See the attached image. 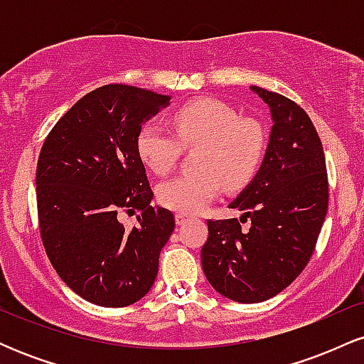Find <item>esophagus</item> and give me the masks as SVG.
<instances>
[{
    "label": "esophagus",
    "mask_w": 364,
    "mask_h": 364,
    "mask_svg": "<svg viewBox=\"0 0 364 364\" xmlns=\"http://www.w3.org/2000/svg\"><path fill=\"white\" fill-rule=\"evenodd\" d=\"M174 219H176V224L178 225H181V224H185L186 220H190L191 215L190 214H185V212H178V214L174 215Z\"/></svg>",
    "instance_id": "1"
}]
</instances>
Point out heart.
Listing matches in <instances>:
<instances>
[{
  "instance_id": "heart-1",
  "label": "heart",
  "mask_w": 364,
  "mask_h": 364,
  "mask_svg": "<svg viewBox=\"0 0 364 364\" xmlns=\"http://www.w3.org/2000/svg\"><path fill=\"white\" fill-rule=\"evenodd\" d=\"M174 132L149 121L139 129L136 152L156 174L176 166L183 147H198L193 154L195 171L171 178L157 188L159 202L179 212L202 210L225 190L248 185L267 154V129L260 121L240 118L217 99H196L171 114Z\"/></svg>"
}]
</instances>
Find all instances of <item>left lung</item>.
Listing matches in <instances>:
<instances>
[{
	"label": "left lung",
	"mask_w": 364,
	"mask_h": 364,
	"mask_svg": "<svg viewBox=\"0 0 364 364\" xmlns=\"http://www.w3.org/2000/svg\"><path fill=\"white\" fill-rule=\"evenodd\" d=\"M272 116L260 169L229 208L250 220H207L202 267L210 286L237 303L274 298L310 262L328 208L323 147L310 116L281 94L250 87Z\"/></svg>",
	"instance_id": "obj_1"
}]
</instances>
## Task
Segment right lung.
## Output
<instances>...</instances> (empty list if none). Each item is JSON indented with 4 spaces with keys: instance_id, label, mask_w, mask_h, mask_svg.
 I'll use <instances>...</instances> for the list:
<instances>
[{
    "instance_id": "right-lung-1",
    "label": "right lung",
    "mask_w": 364,
    "mask_h": 364,
    "mask_svg": "<svg viewBox=\"0 0 364 364\" xmlns=\"http://www.w3.org/2000/svg\"><path fill=\"white\" fill-rule=\"evenodd\" d=\"M169 101L139 87H99L61 116L41 149L36 195L46 253L66 286L99 306L144 298L174 231L173 212L150 205L136 152L141 124ZM135 210L139 225L128 232L117 215Z\"/></svg>"
}]
</instances>
